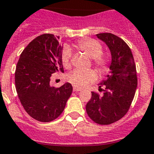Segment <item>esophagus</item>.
<instances>
[{"instance_id": "1", "label": "esophagus", "mask_w": 154, "mask_h": 154, "mask_svg": "<svg viewBox=\"0 0 154 154\" xmlns=\"http://www.w3.org/2000/svg\"><path fill=\"white\" fill-rule=\"evenodd\" d=\"M80 91H81V88H77V87H73V92H80Z\"/></svg>"}]
</instances>
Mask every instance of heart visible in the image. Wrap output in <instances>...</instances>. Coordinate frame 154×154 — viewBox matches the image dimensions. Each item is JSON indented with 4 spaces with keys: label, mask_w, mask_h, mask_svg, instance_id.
<instances>
[{
    "label": "heart",
    "mask_w": 154,
    "mask_h": 154,
    "mask_svg": "<svg viewBox=\"0 0 154 154\" xmlns=\"http://www.w3.org/2000/svg\"><path fill=\"white\" fill-rule=\"evenodd\" d=\"M77 48L92 59V64L100 73L108 70V62L107 57L102 54L103 48L99 42L95 39L88 38L77 42ZM62 63L65 68L69 69L71 66V51L69 47L63 49L61 56ZM97 79V74L94 70H74L67 77V80L77 88H85Z\"/></svg>",
    "instance_id": "obj_1"
}]
</instances>
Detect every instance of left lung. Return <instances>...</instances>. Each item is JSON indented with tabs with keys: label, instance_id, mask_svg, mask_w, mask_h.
Instances as JSON below:
<instances>
[{
	"label": "left lung",
	"instance_id": "8db88e82",
	"mask_svg": "<svg viewBox=\"0 0 154 154\" xmlns=\"http://www.w3.org/2000/svg\"><path fill=\"white\" fill-rule=\"evenodd\" d=\"M97 38L106 43L112 54L110 73L99 88L104 86L103 96L92 92L86 104L89 118L100 125H108L122 119L127 113L138 85L136 66L128 45L112 33H100Z\"/></svg>",
	"mask_w": 154,
	"mask_h": 154
}]
</instances>
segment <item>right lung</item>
Masks as SVG:
<instances>
[{"label":"right lung","mask_w":154,"mask_h":154,"mask_svg":"<svg viewBox=\"0 0 154 154\" xmlns=\"http://www.w3.org/2000/svg\"><path fill=\"white\" fill-rule=\"evenodd\" d=\"M62 53L55 36L43 34L25 47L16 65L15 85L20 101L27 113L40 122L57 119L73 92L68 82L59 88L50 85L53 73L64 72Z\"/></svg>","instance_id":"add662e5"}]
</instances>
